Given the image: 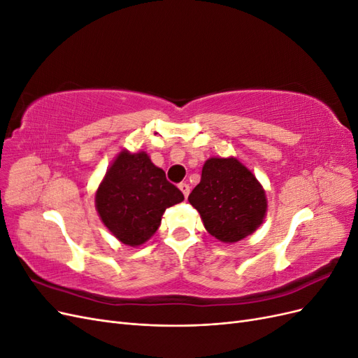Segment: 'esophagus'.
Listing matches in <instances>:
<instances>
[{
    "mask_svg": "<svg viewBox=\"0 0 358 358\" xmlns=\"http://www.w3.org/2000/svg\"><path fill=\"white\" fill-rule=\"evenodd\" d=\"M179 189L182 191V194L183 196H185V199L188 197V194H189V185L187 182H182V183H179Z\"/></svg>",
    "mask_w": 358,
    "mask_h": 358,
    "instance_id": "obj_1",
    "label": "esophagus"
}]
</instances>
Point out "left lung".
Segmentation results:
<instances>
[{
    "instance_id": "obj_1",
    "label": "left lung",
    "mask_w": 358,
    "mask_h": 358,
    "mask_svg": "<svg viewBox=\"0 0 358 358\" xmlns=\"http://www.w3.org/2000/svg\"><path fill=\"white\" fill-rule=\"evenodd\" d=\"M188 201L199 210L204 229L222 243H236L251 236L267 213L263 185L236 157L206 161L200 183Z\"/></svg>"
}]
</instances>
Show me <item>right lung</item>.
Returning <instances> with one entry per match:
<instances>
[{
  "label": "right lung",
  "instance_id": "obj_1",
  "mask_svg": "<svg viewBox=\"0 0 358 358\" xmlns=\"http://www.w3.org/2000/svg\"><path fill=\"white\" fill-rule=\"evenodd\" d=\"M183 200L145 150L122 149L107 167L95 191V209L101 222L127 246H140L155 234L162 213Z\"/></svg>",
  "mask_w": 358,
  "mask_h": 358
}]
</instances>
